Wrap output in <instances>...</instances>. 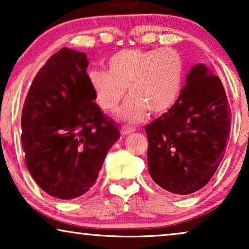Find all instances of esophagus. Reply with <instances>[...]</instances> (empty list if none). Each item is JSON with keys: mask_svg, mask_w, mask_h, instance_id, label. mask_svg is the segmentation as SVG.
<instances>
[{"mask_svg": "<svg viewBox=\"0 0 249 249\" xmlns=\"http://www.w3.org/2000/svg\"><path fill=\"white\" fill-rule=\"evenodd\" d=\"M134 131H136V129L131 128V127H122L121 128V134L124 136L131 134V132H134Z\"/></svg>", "mask_w": 249, "mask_h": 249, "instance_id": "esophagus-1", "label": "esophagus"}]
</instances>
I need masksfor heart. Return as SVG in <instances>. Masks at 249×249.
<instances>
[{
    "label": "heart",
    "mask_w": 249,
    "mask_h": 249,
    "mask_svg": "<svg viewBox=\"0 0 249 249\" xmlns=\"http://www.w3.org/2000/svg\"><path fill=\"white\" fill-rule=\"evenodd\" d=\"M107 71L93 69L88 80L95 100L103 111L113 113L127 94L120 112L128 122L144 119L147 110L162 114L175 107L182 91L185 61L173 49H125L108 57Z\"/></svg>",
    "instance_id": "1"
}]
</instances>
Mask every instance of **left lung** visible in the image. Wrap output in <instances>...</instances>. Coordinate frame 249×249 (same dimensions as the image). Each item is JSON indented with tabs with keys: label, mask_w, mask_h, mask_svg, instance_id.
Returning <instances> with one entry per match:
<instances>
[{
	"label": "left lung",
	"mask_w": 249,
	"mask_h": 249,
	"mask_svg": "<svg viewBox=\"0 0 249 249\" xmlns=\"http://www.w3.org/2000/svg\"><path fill=\"white\" fill-rule=\"evenodd\" d=\"M230 122L220 78L202 63L194 66L175 107L145 127L149 176L177 195L203 188L222 161Z\"/></svg>",
	"instance_id": "left-lung-1"
}]
</instances>
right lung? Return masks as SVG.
Returning a JSON list of instances; mask_svg holds the SVG:
<instances>
[{
  "instance_id": "right-lung-1",
  "label": "right lung",
  "mask_w": 249,
  "mask_h": 249,
  "mask_svg": "<svg viewBox=\"0 0 249 249\" xmlns=\"http://www.w3.org/2000/svg\"><path fill=\"white\" fill-rule=\"evenodd\" d=\"M83 52L63 47L34 78L21 114L26 165L49 195L72 199L94 186L108 149L120 138L94 103Z\"/></svg>"
}]
</instances>
